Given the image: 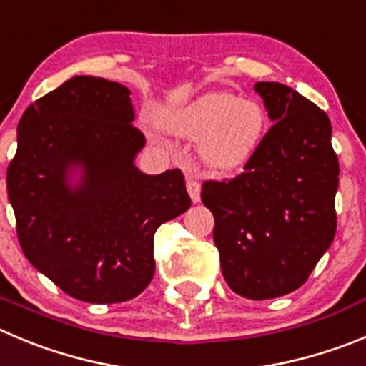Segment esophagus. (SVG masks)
Wrapping results in <instances>:
<instances>
[{
	"label": "esophagus",
	"instance_id": "34e87169",
	"mask_svg": "<svg viewBox=\"0 0 366 366\" xmlns=\"http://www.w3.org/2000/svg\"><path fill=\"white\" fill-rule=\"evenodd\" d=\"M187 190H189V196L192 199V203H199L201 185L199 181L196 179V176H187Z\"/></svg>",
	"mask_w": 366,
	"mask_h": 366
}]
</instances>
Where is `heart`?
I'll return each instance as SVG.
<instances>
[{
  "label": "heart",
  "instance_id": "heart-1",
  "mask_svg": "<svg viewBox=\"0 0 366 366\" xmlns=\"http://www.w3.org/2000/svg\"><path fill=\"white\" fill-rule=\"evenodd\" d=\"M169 132L199 137L197 154L212 172H232L254 157L267 132V114L257 102L229 92H207L163 117Z\"/></svg>",
  "mask_w": 366,
  "mask_h": 366
}]
</instances>
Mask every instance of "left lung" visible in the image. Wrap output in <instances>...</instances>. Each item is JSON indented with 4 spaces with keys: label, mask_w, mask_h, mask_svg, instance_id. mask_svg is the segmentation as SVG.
<instances>
[{
    "label": "left lung",
    "mask_w": 366,
    "mask_h": 366,
    "mask_svg": "<svg viewBox=\"0 0 366 366\" xmlns=\"http://www.w3.org/2000/svg\"><path fill=\"white\" fill-rule=\"evenodd\" d=\"M254 90L274 125L239 176L203 183L201 201L227 285L272 300L300 288L334 241L340 163L320 107L281 83Z\"/></svg>",
    "instance_id": "8db88e82"
}]
</instances>
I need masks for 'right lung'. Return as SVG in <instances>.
<instances>
[{"mask_svg": "<svg viewBox=\"0 0 366 366\" xmlns=\"http://www.w3.org/2000/svg\"><path fill=\"white\" fill-rule=\"evenodd\" d=\"M130 90L76 76L34 102L6 170L21 250L63 292L122 303L152 281L154 234L190 207L179 169L149 176Z\"/></svg>", "mask_w": 366, "mask_h": 366, "instance_id": "1", "label": "right lung"}]
</instances>
